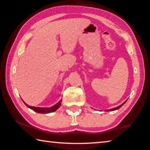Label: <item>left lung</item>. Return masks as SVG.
Returning <instances> with one entry per match:
<instances>
[{
  "label": "left lung",
  "mask_w": 150,
  "mask_h": 150,
  "mask_svg": "<svg viewBox=\"0 0 150 150\" xmlns=\"http://www.w3.org/2000/svg\"><path fill=\"white\" fill-rule=\"evenodd\" d=\"M126 103V101H125V102H124L123 103V104H121V105H119V106H118V107H115V108H113V109H110V110H117V109H119V108H121V107H122V106H123L124 104H125V103Z\"/></svg>",
  "instance_id": "obj_1"
}]
</instances>
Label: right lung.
I'll return each mask as SVG.
<instances>
[{
  "label": "right lung",
  "instance_id": "right-lung-1",
  "mask_svg": "<svg viewBox=\"0 0 150 150\" xmlns=\"http://www.w3.org/2000/svg\"><path fill=\"white\" fill-rule=\"evenodd\" d=\"M61 102H62V100H60L59 102L57 103L56 105L53 106V107H49V108L35 107H32V106H29L28 105H27L25 103H24L26 105V106H27V107L30 108V109L34 110V111L39 112V113H49V112H52L56 111V110L59 107V106L61 105Z\"/></svg>",
  "mask_w": 150,
  "mask_h": 150
}]
</instances>
